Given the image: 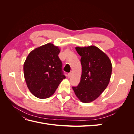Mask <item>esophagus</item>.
Returning <instances> with one entry per match:
<instances>
[{
  "instance_id": "obj_1",
  "label": "esophagus",
  "mask_w": 134,
  "mask_h": 134,
  "mask_svg": "<svg viewBox=\"0 0 134 134\" xmlns=\"http://www.w3.org/2000/svg\"><path fill=\"white\" fill-rule=\"evenodd\" d=\"M71 72H69V73L68 74V78H70V77L71 76Z\"/></svg>"
}]
</instances>
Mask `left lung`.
I'll return each mask as SVG.
<instances>
[{"label":"left lung","mask_w":134,"mask_h":134,"mask_svg":"<svg viewBox=\"0 0 134 134\" xmlns=\"http://www.w3.org/2000/svg\"><path fill=\"white\" fill-rule=\"evenodd\" d=\"M81 56L82 75L78 86L72 87L76 97L83 103L94 100L108 86L112 64L107 55L94 46L76 47Z\"/></svg>","instance_id":"8db88e82"}]
</instances>
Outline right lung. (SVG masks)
<instances>
[{
  "label": "right lung",
  "mask_w": 134,
  "mask_h": 134,
  "mask_svg": "<svg viewBox=\"0 0 134 134\" xmlns=\"http://www.w3.org/2000/svg\"><path fill=\"white\" fill-rule=\"evenodd\" d=\"M58 46L48 43L32 51L23 65L25 79L30 92L38 98H47L55 93L65 78Z\"/></svg>",
  "instance_id": "obj_1"
}]
</instances>
